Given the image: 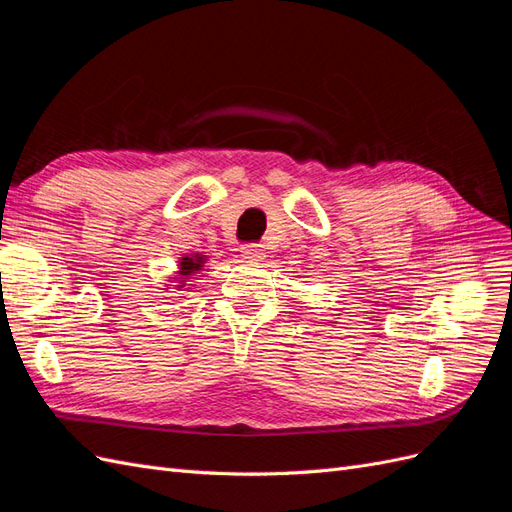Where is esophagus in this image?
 Segmentation results:
<instances>
[{"label":"esophagus","mask_w":512,"mask_h":512,"mask_svg":"<svg viewBox=\"0 0 512 512\" xmlns=\"http://www.w3.org/2000/svg\"><path fill=\"white\" fill-rule=\"evenodd\" d=\"M241 256H243L245 260H252V262L262 260V258H265V245H260V243H247V245L241 247Z\"/></svg>","instance_id":"esophagus-1"}]
</instances>
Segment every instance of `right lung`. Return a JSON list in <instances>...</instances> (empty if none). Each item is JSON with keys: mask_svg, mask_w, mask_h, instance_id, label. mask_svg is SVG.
<instances>
[{"mask_svg": "<svg viewBox=\"0 0 512 512\" xmlns=\"http://www.w3.org/2000/svg\"><path fill=\"white\" fill-rule=\"evenodd\" d=\"M205 262H207V256H203V254H190V256H183V258L179 260V271H177V277H173L175 284H177V288L181 290V288L185 286V282H190V277H192L194 273L203 271Z\"/></svg>", "mask_w": 512, "mask_h": 512, "instance_id": "add662e5", "label": "right lung"}]
</instances>
